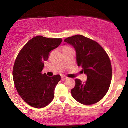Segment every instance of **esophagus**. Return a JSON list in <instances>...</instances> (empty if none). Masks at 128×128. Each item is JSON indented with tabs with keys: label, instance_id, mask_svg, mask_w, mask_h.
<instances>
[{
	"label": "esophagus",
	"instance_id": "34e87169",
	"mask_svg": "<svg viewBox=\"0 0 128 128\" xmlns=\"http://www.w3.org/2000/svg\"><path fill=\"white\" fill-rule=\"evenodd\" d=\"M61 79H62V80H63V81H64V80H65L66 79H67V78L64 77V76H62V77H61Z\"/></svg>",
	"mask_w": 128,
	"mask_h": 128
}]
</instances>
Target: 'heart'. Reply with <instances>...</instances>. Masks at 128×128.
Listing matches in <instances>:
<instances>
[{
	"label": "heart",
	"instance_id": "b5f03b06",
	"mask_svg": "<svg viewBox=\"0 0 128 128\" xmlns=\"http://www.w3.org/2000/svg\"><path fill=\"white\" fill-rule=\"evenodd\" d=\"M65 48H69V47H65Z\"/></svg>",
	"mask_w": 128,
	"mask_h": 128
}]
</instances>
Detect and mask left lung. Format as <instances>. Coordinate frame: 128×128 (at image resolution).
<instances>
[{
	"instance_id": "1",
	"label": "left lung",
	"mask_w": 128,
	"mask_h": 128,
	"mask_svg": "<svg viewBox=\"0 0 128 128\" xmlns=\"http://www.w3.org/2000/svg\"><path fill=\"white\" fill-rule=\"evenodd\" d=\"M64 42L72 45L76 52V61L82 66L87 80H75L71 90L76 101L86 105L99 102L106 95L112 79V67L108 54L99 43L80 35L70 36Z\"/></svg>"
}]
</instances>
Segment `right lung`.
<instances>
[{
  "label": "right lung",
  "mask_w": 128,
  "mask_h": 128,
  "mask_svg": "<svg viewBox=\"0 0 128 128\" xmlns=\"http://www.w3.org/2000/svg\"><path fill=\"white\" fill-rule=\"evenodd\" d=\"M62 42L61 38L36 36L24 45L16 58L12 71L14 84L20 96L30 106L44 108L54 99L61 76L49 77L42 72L50 52Z\"/></svg>",
  "instance_id": "obj_1"
}]
</instances>
